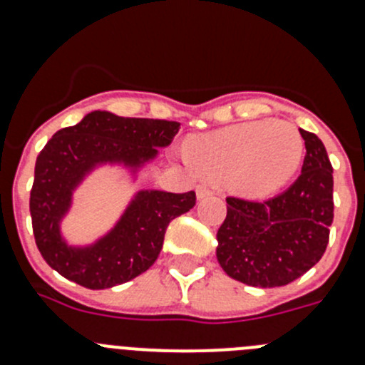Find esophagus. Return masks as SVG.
Returning a JSON list of instances; mask_svg holds the SVG:
<instances>
[{"mask_svg":"<svg viewBox=\"0 0 365 365\" xmlns=\"http://www.w3.org/2000/svg\"><path fill=\"white\" fill-rule=\"evenodd\" d=\"M195 193H197V199H206L214 193V188H212L210 185H206V182H201V185H197V188H195Z\"/></svg>","mask_w":365,"mask_h":365,"instance_id":"esophagus-1","label":"esophagus"}]
</instances>
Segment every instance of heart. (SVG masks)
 <instances>
[{
	"mask_svg": "<svg viewBox=\"0 0 365 365\" xmlns=\"http://www.w3.org/2000/svg\"><path fill=\"white\" fill-rule=\"evenodd\" d=\"M188 159L206 179L225 180L232 192L259 199L294 177L303 159V138L289 122H243L193 138Z\"/></svg>",
	"mask_w": 365,
	"mask_h": 365,
	"instance_id": "1",
	"label": "heart"
}]
</instances>
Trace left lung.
I'll return each instance as SVG.
<instances>
[{
    "mask_svg": "<svg viewBox=\"0 0 365 365\" xmlns=\"http://www.w3.org/2000/svg\"><path fill=\"white\" fill-rule=\"evenodd\" d=\"M299 135L307 153L291 188L267 201L227 197L217 261L237 282L261 289L289 285L327 248L334 217L333 166L320 138L305 130Z\"/></svg>",
    "mask_w": 365,
    "mask_h": 365,
    "instance_id": "1",
    "label": "left lung"
}]
</instances>
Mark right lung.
Wrapping results in <instances>:
<instances>
[{"instance_id":"right-lung-1","label":"right lung","mask_w":365,"mask_h":365,"mask_svg":"<svg viewBox=\"0 0 365 365\" xmlns=\"http://www.w3.org/2000/svg\"><path fill=\"white\" fill-rule=\"evenodd\" d=\"M180 124L159 118H124L93 111L80 124L53 135L36 159L31 190L32 232L43 259L86 289H109L146 272L159 257L168 225L195 206V192H140L118 225L87 248H71L58 222L71 192L98 163L140 166L172 143Z\"/></svg>"}]
</instances>
